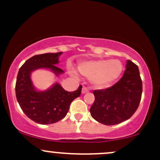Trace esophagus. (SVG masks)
<instances>
[{
  "label": "esophagus",
  "mask_w": 160,
  "mask_h": 160,
  "mask_svg": "<svg viewBox=\"0 0 160 160\" xmlns=\"http://www.w3.org/2000/svg\"><path fill=\"white\" fill-rule=\"evenodd\" d=\"M88 92H89V89H88L86 87H85V86H83V87L82 88V91H81L82 94H85V93Z\"/></svg>",
  "instance_id": "34e87169"
}]
</instances>
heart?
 <instances>
[{
  "instance_id": "heart-1",
  "label": "heart",
  "mask_w": 160,
  "mask_h": 160,
  "mask_svg": "<svg viewBox=\"0 0 160 160\" xmlns=\"http://www.w3.org/2000/svg\"><path fill=\"white\" fill-rule=\"evenodd\" d=\"M123 70L122 62L117 59L87 60L80 62L78 71L86 78H89V82L96 89H104L111 86L120 77ZM73 76H76L74 71H71Z\"/></svg>"
}]
</instances>
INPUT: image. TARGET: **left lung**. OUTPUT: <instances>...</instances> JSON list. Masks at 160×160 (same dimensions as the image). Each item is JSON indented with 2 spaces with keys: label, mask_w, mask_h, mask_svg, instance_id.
I'll use <instances>...</instances> for the list:
<instances>
[{
  "label": "left lung",
  "mask_w": 160,
  "mask_h": 160,
  "mask_svg": "<svg viewBox=\"0 0 160 160\" xmlns=\"http://www.w3.org/2000/svg\"><path fill=\"white\" fill-rule=\"evenodd\" d=\"M95 102L90 108L93 119L111 126L128 120L138 108L142 94V81L138 66L127 60L126 71L111 87L93 92Z\"/></svg>",
  "instance_id": "8db88e82"
}]
</instances>
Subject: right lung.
<instances>
[{
    "label": "right lung",
    "mask_w": 160,
    "mask_h": 160,
    "mask_svg": "<svg viewBox=\"0 0 160 160\" xmlns=\"http://www.w3.org/2000/svg\"><path fill=\"white\" fill-rule=\"evenodd\" d=\"M62 54V52H58L32 56L23 64L18 73L16 99L25 115L39 124H51L61 120L68 112L72 101L81 94L82 86L76 91L69 92L57 82L42 91L38 90L33 84L31 76L36 70H49L56 77L65 73L56 66Z\"/></svg>",
    "instance_id": "obj_1"
}]
</instances>
